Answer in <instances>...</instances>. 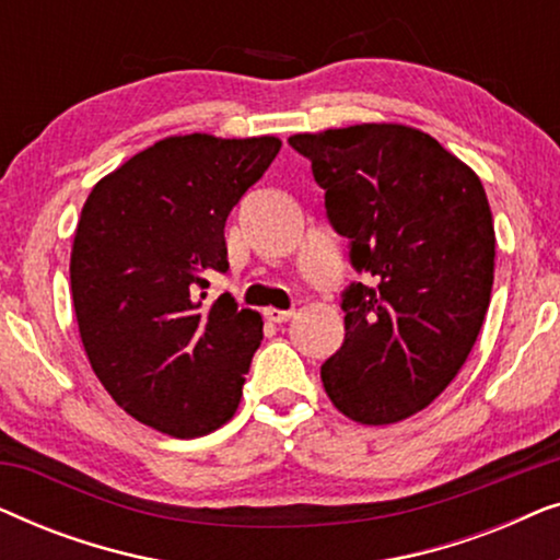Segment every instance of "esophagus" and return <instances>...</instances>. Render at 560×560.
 I'll list each match as a JSON object with an SVG mask.
<instances>
[{"instance_id": "obj_1", "label": "esophagus", "mask_w": 560, "mask_h": 560, "mask_svg": "<svg viewBox=\"0 0 560 560\" xmlns=\"http://www.w3.org/2000/svg\"><path fill=\"white\" fill-rule=\"evenodd\" d=\"M265 318L272 320V324H285V320L293 318V311H280V308H265Z\"/></svg>"}]
</instances>
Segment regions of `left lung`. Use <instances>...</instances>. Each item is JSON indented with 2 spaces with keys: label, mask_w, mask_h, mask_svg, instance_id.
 <instances>
[{
  "label": "left lung",
  "mask_w": 560,
  "mask_h": 560,
  "mask_svg": "<svg viewBox=\"0 0 560 560\" xmlns=\"http://www.w3.org/2000/svg\"><path fill=\"white\" fill-rule=\"evenodd\" d=\"M311 160L351 265L343 343L320 366L334 408L362 425L416 416L462 370L485 324L494 224L479 175L431 135L364 121L288 137Z\"/></svg>",
  "instance_id": "left-lung-1"
}]
</instances>
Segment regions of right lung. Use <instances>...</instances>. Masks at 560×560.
<instances>
[{
	"label": "right lung",
	"mask_w": 560,
	"mask_h": 560,
	"mask_svg": "<svg viewBox=\"0 0 560 560\" xmlns=\"http://www.w3.org/2000/svg\"><path fill=\"white\" fill-rule=\"evenodd\" d=\"M280 137H165L91 188L71 247L89 364L112 400L173 439L234 418L262 316L198 288L226 272L229 211L262 178Z\"/></svg>",
	"instance_id": "1"
}]
</instances>
